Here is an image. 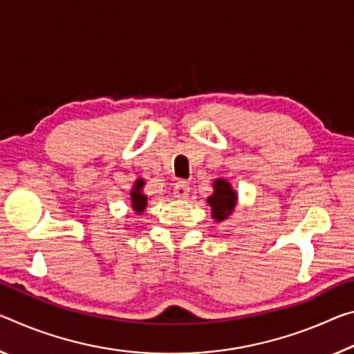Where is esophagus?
<instances>
[{
    "instance_id": "34e87169",
    "label": "esophagus",
    "mask_w": 354,
    "mask_h": 354,
    "mask_svg": "<svg viewBox=\"0 0 354 354\" xmlns=\"http://www.w3.org/2000/svg\"><path fill=\"white\" fill-rule=\"evenodd\" d=\"M189 192H190V186H189V183H186V181L176 183L175 189H173V195H175V197L179 198V200L187 198Z\"/></svg>"
}]
</instances>
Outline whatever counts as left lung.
I'll use <instances>...</instances> for the list:
<instances>
[{
	"label": "left lung",
	"instance_id": "1",
	"mask_svg": "<svg viewBox=\"0 0 354 354\" xmlns=\"http://www.w3.org/2000/svg\"><path fill=\"white\" fill-rule=\"evenodd\" d=\"M214 187V194L211 197H207V205L211 206V214L212 218H216L217 222H222L232 216V212L238 203V194L234 192L230 186V183L225 179L218 178L212 183Z\"/></svg>",
	"mask_w": 354,
	"mask_h": 354
}]
</instances>
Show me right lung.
<instances>
[{"mask_svg": "<svg viewBox=\"0 0 354 354\" xmlns=\"http://www.w3.org/2000/svg\"><path fill=\"white\" fill-rule=\"evenodd\" d=\"M143 186H145V179H137L136 184L131 190V203H132V209L137 212V214H142V212L147 209L148 205V197L143 194Z\"/></svg>", "mask_w": 354, "mask_h": 354, "instance_id": "add662e5", "label": "right lung"}]
</instances>
